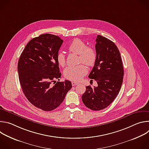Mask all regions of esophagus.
<instances>
[{
	"instance_id": "34e87169",
	"label": "esophagus",
	"mask_w": 149,
	"mask_h": 149,
	"mask_svg": "<svg viewBox=\"0 0 149 149\" xmlns=\"http://www.w3.org/2000/svg\"><path fill=\"white\" fill-rule=\"evenodd\" d=\"M77 84H78V82H72V86H77Z\"/></svg>"
}]
</instances>
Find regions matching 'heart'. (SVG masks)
Segmentation results:
<instances>
[{"instance_id": "1", "label": "heart", "mask_w": 149, "mask_h": 149, "mask_svg": "<svg viewBox=\"0 0 149 149\" xmlns=\"http://www.w3.org/2000/svg\"><path fill=\"white\" fill-rule=\"evenodd\" d=\"M68 51L79 55V62L84 63L87 66H93L96 61L97 53L94 49L87 47V45L82 40L76 38L74 39L68 47ZM56 61L58 65L61 67H64L65 65V56L62 52L58 53ZM88 70L86 66L79 65L77 67H68L64 71L63 75L65 78L72 81H79L84 76L86 75Z\"/></svg>"}]
</instances>
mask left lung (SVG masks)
Returning a JSON list of instances; mask_svg holds the SVG:
<instances>
[{"mask_svg": "<svg viewBox=\"0 0 149 149\" xmlns=\"http://www.w3.org/2000/svg\"><path fill=\"white\" fill-rule=\"evenodd\" d=\"M94 66L88 77L98 86H87L82 95L84 105L94 111L107 107L118 95L123 80L124 70L120 51L114 42L101 35L96 38Z\"/></svg>", "mask_w": 149, "mask_h": 149, "instance_id": "left-lung-1", "label": "left lung"}]
</instances>
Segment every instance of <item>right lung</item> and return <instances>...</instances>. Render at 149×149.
Listing matches in <instances>:
<instances>
[{"label": "right lung", "mask_w": 149, "mask_h": 149, "mask_svg": "<svg viewBox=\"0 0 149 149\" xmlns=\"http://www.w3.org/2000/svg\"><path fill=\"white\" fill-rule=\"evenodd\" d=\"M63 43L58 36L46 33L32 39L20 55L17 71L23 93L35 107L54 110L62 102L72 88L71 81H59L56 56ZM52 81H55L54 86Z\"/></svg>", "instance_id": "obj_1"}]
</instances>
